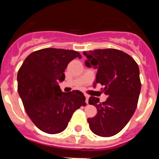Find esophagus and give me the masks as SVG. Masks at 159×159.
Instances as JSON below:
<instances>
[{
	"label": "esophagus",
	"mask_w": 159,
	"mask_h": 159,
	"mask_svg": "<svg viewBox=\"0 0 159 159\" xmlns=\"http://www.w3.org/2000/svg\"><path fill=\"white\" fill-rule=\"evenodd\" d=\"M85 98H86V102L87 103H88V99H89V95H87V94H85Z\"/></svg>",
	"instance_id": "34e87169"
}]
</instances>
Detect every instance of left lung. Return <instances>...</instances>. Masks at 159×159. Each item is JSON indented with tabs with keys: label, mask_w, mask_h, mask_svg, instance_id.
I'll return each instance as SVG.
<instances>
[{
	"label": "left lung",
	"mask_w": 159,
	"mask_h": 159,
	"mask_svg": "<svg viewBox=\"0 0 159 159\" xmlns=\"http://www.w3.org/2000/svg\"><path fill=\"white\" fill-rule=\"evenodd\" d=\"M84 55L86 65L97 69L93 85L100 84L107 96L102 102L89 98V104L97 108L96 116L88 119L89 127L96 135L111 137L124 128L135 111L141 90L139 68L130 56L118 49H96Z\"/></svg>",
	"instance_id": "obj_1"
}]
</instances>
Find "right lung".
<instances>
[{"label": "right lung", "instance_id": "right-lung-1", "mask_svg": "<svg viewBox=\"0 0 159 159\" xmlns=\"http://www.w3.org/2000/svg\"><path fill=\"white\" fill-rule=\"evenodd\" d=\"M76 51L43 48L33 52L17 73L18 92L25 111L32 123L48 134L65 130L73 113L85 106V97L80 91L63 92L59 82L64 80V71L75 58Z\"/></svg>", "mask_w": 159, "mask_h": 159}]
</instances>
